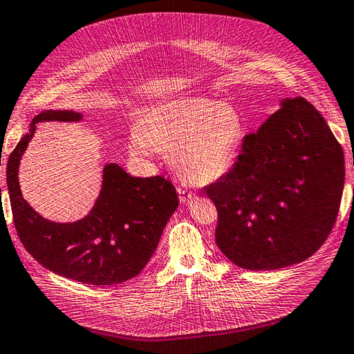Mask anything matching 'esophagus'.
Segmentation results:
<instances>
[{"label": "esophagus", "instance_id": "obj_1", "mask_svg": "<svg viewBox=\"0 0 354 354\" xmlns=\"http://www.w3.org/2000/svg\"><path fill=\"white\" fill-rule=\"evenodd\" d=\"M178 194H179V201L183 202V203L190 202L193 197H194V193L188 192L187 188H184V187H178Z\"/></svg>", "mask_w": 354, "mask_h": 354}]
</instances>
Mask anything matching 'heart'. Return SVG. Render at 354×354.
I'll return each instance as SVG.
<instances>
[{
  "mask_svg": "<svg viewBox=\"0 0 354 354\" xmlns=\"http://www.w3.org/2000/svg\"><path fill=\"white\" fill-rule=\"evenodd\" d=\"M243 136V119L234 106L185 96L151 106L133 128L129 151L136 157H147L155 149L171 151L180 176L205 185L231 170Z\"/></svg>",
  "mask_w": 354,
  "mask_h": 354,
  "instance_id": "obj_1",
  "label": "heart"
}]
</instances>
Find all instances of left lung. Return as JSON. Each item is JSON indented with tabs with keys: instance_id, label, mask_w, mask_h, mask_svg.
I'll list each match as a JSON object with an SVG mask.
<instances>
[{
	"instance_id": "1",
	"label": "left lung",
	"mask_w": 354,
	"mask_h": 354,
	"mask_svg": "<svg viewBox=\"0 0 354 354\" xmlns=\"http://www.w3.org/2000/svg\"><path fill=\"white\" fill-rule=\"evenodd\" d=\"M281 105L244 137L234 167L205 187L217 208L218 249L245 270H277L312 257L341 205L338 140L305 97Z\"/></svg>"
}]
</instances>
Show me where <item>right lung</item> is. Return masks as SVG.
<instances>
[{
	"mask_svg": "<svg viewBox=\"0 0 354 354\" xmlns=\"http://www.w3.org/2000/svg\"><path fill=\"white\" fill-rule=\"evenodd\" d=\"M81 114L45 110L32 119L7 161L13 223L24 248L55 274L88 285H116L136 277L160 243L178 208L174 184L161 176L137 178L114 162L105 164L102 188L92 211L73 223L39 216L22 197L18 167L39 122H78Z\"/></svg>",
	"mask_w": 354,
	"mask_h": 354,
	"instance_id": "right-lung-1",
	"label": "right lung"
}]
</instances>
